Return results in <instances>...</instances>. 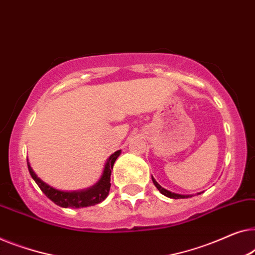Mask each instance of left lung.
I'll return each mask as SVG.
<instances>
[{"instance_id":"left-lung-1","label":"left lung","mask_w":255,"mask_h":255,"mask_svg":"<svg viewBox=\"0 0 255 255\" xmlns=\"http://www.w3.org/2000/svg\"><path fill=\"white\" fill-rule=\"evenodd\" d=\"M152 180H153V183H154V185L156 186V189L161 192L162 194L163 195H165V197H168V198H171V199H185V198H189V197H192V195H183V194H177V193H173V192H170V191H168V190H165V189H163V187H162L160 184H158L156 180H155L154 178H153V176H152ZM200 194V193H199Z\"/></svg>"}]
</instances>
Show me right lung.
<instances>
[{
  "label": "right lung",
  "mask_w": 255,
  "mask_h": 255,
  "mask_svg": "<svg viewBox=\"0 0 255 255\" xmlns=\"http://www.w3.org/2000/svg\"><path fill=\"white\" fill-rule=\"evenodd\" d=\"M121 150H117L114 154L109 156L108 160L106 162L105 169H103V173L101 178L99 179L97 184L90 189L82 190V191H72V192H64L54 189L47 183L43 182L41 178L36 176V173L33 171L29 162L27 160V167L28 171L31 173L32 178L34 182L38 184L43 193L46 194L47 198H49L54 204L63 208H83V207H90V206H94L97 204H100L101 201L105 200L107 195L109 194V190L112 184H110V175H112V170L115 163L116 158L120 156Z\"/></svg>",
  "instance_id": "right-lung-1"
}]
</instances>
